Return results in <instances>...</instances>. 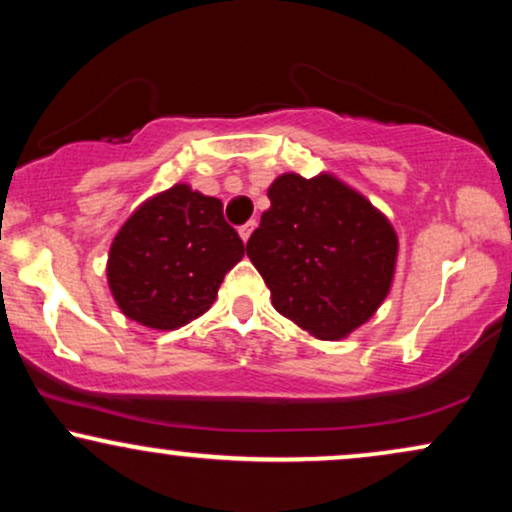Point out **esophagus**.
<instances>
[{"label": "esophagus", "mask_w": 512, "mask_h": 512, "mask_svg": "<svg viewBox=\"0 0 512 512\" xmlns=\"http://www.w3.org/2000/svg\"><path fill=\"white\" fill-rule=\"evenodd\" d=\"M255 228H257V221H255V219L248 221V223H245V226L238 228V233H240V238H243V243H248L250 236H252V231H255Z\"/></svg>", "instance_id": "34e87169"}]
</instances>
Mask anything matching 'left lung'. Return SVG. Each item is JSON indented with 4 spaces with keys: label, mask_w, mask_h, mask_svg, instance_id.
<instances>
[{
    "label": "left lung",
    "mask_w": 512,
    "mask_h": 512,
    "mask_svg": "<svg viewBox=\"0 0 512 512\" xmlns=\"http://www.w3.org/2000/svg\"><path fill=\"white\" fill-rule=\"evenodd\" d=\"M248 257L272 303L317 339H342L390 293L397 233L366 197L332 175H279Z\"/></svg>",
    "instance_id": "1"
}]
</instances>
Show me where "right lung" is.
I'll list each match as a JSON object with an SVG mask.
<instances>
[{
	"instance_id": "1",
	"label": "right lung",
	"mask_w": 512,
	"mask_h": 512,
	"mask_svg": "<svg viewBox=\"0 0 512 512\" xmlns=\"http://www.w3.org/2000/svg\"><path fill=\"white\" fill-rule=\"evenodd\" d=\"M245 255L223 204L173 185L134 211L113 240L108 284L129 320L175 330L207 313L233 264Z\"/></svg>"
}]
</instances>
